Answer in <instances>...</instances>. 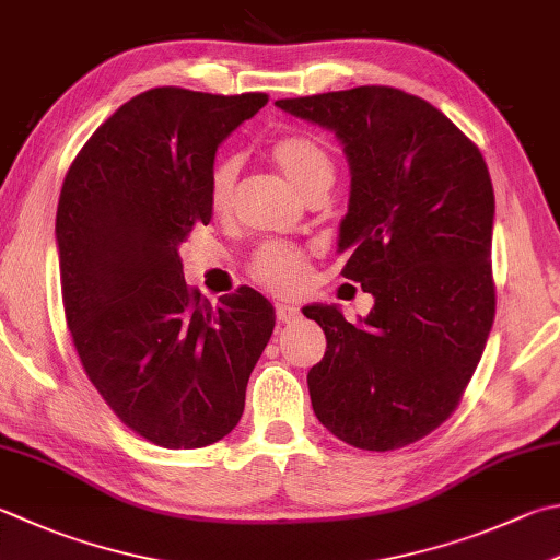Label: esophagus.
Wrapping results in <instances>:
<instances>
[{
    "label": "esophagus",
    "mask_w": 560,
    "mask_h": 560,
    "mask_svg": "<svg viewBox=\"0 0 560 560\" xmlns=\"http://www.w3.org/2000/svg\"><path fill=\"white\" fill-rule=\"evenodd\" d=\"M276 312H278V319L282 324H292L300 319V307H294V304H290V302H278Z\"/></svg>",
    "instance_id": "34e87169"
}]
</instances>
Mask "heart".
I'll return each instance as SVG.
<instances>
[{"mask_svg": "<svg viewBox=\"0 0 560 560\" xmlns=\"http://www.w3.org/2000/svg\"><path fill=\"white\" fill-rule=\"evenodd\" d=\"M270 158L282 175L307 197L319 187H331L334 161L322 143L310 136H282L270 149ZM238 175V158L229 155L219 161L209 177V202L217 212L231 205ZM250 276L272 292H292L302 280V253L280 241H268L250 258Z\"/></svg>", "mask_w": 560, "mask_h": 560, "instance_id": "heart-1", "label": "heart"}]
</instances>
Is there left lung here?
Returning a JSON list of instances; mask_svg holds the SVG:
<instances>
[{"label":"left lung","instance_id":"1","mask_svg":"<svg viewBox=\"0 0 560 560\" xmlns=\"http://www.w3.org/2000/svg\"><path fill=\"white\" fill-rule=\"evenodd\" d=\"M276 107L341 141L351 167L341 272L375 300L358 322L334 304L304 307L326 334V353L307 373L314 415L355 448L415 444L456 409L492 329L488 165L446 114L395 88Z\"/></svg>","mask_w":560,"mask_h":560}]
</instances>
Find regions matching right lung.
<instances>
[{"label": "right lung", "instance_id": "right-lung-1", "mask_svg": "<svg viewBox=\"0 0 560 560\" xmlns=\"http://www.w3.org/2000/svg\"><path fill=\"white\" fill-rule=\"evenodd\" d=\"M268 94L155 88L82 145L60 189L62 307L84 373L114 415L163 448H202L244 415L276 310L253 288L214 307L185 284L180 244L209 224L221 141Z\"/></svg>", "mask_w": 560, "mask_h": 560}]
</instances>
